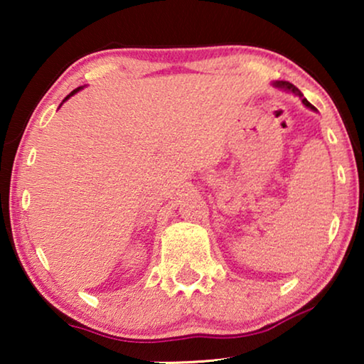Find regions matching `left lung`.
<instances>
[{
	"label": "left lung",
	"instance_id": "obj_1",
	"mask_svg": "<svg viewBox=\"0 0 364 364\" xmlns=\"http://www.w3.org/2000/svg\"><path fill=\"white\" fill-rule=\"evenodd\" d=\"M277 86H280V87H283V89H288V91H291L293 94H296L298 97H301V101H303V104H305L306 107H310V109H315V106H311V104L308 102L305 97H303V94H301L300 89H298L296 86H293L291 82H287V81H278V82H277Z\"/></svg>",
	"mask_w": 364,
	"mask_h": 364
}]
</instances>
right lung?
Returning <instances> with one entry per match:
<instances>
[{
	"instance_id": "right-lung-1",
	"label": "right lung",
	"mask_w": 364,
	"mask_h": 364,
	"mask_svg": "<svg viewBox=\"0 0 364 364\" xmlns=\"http://www.w3.org/2000/svg\"><path fill=\"white\" fill-rule=\"evenodd\" d=\"M79 89H81V87H77V89H74V91H73V92H71V94H69V96H68V97H66V99H69V97H71V96H73V94H74V92H77V91H79ZM66 99H64V101H66Z\"/></svg>"
}]
</instances>
